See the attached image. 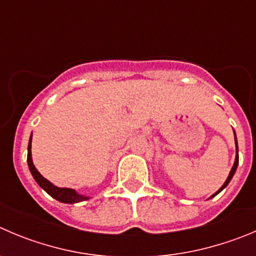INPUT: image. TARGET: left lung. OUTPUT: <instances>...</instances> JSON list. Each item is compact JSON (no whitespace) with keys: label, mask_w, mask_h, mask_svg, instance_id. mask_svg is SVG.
Returning a JSON list of instances; mask_svg holds the SVG:
<instances>
[{"label":"left lung","mask_w":256,"mask_h":256,"mask_svg":"<svg viewBox=\"0 0 256 256\" xmlns=\"http://www.w3.org/2000/svg\"><path fill=\"white\" fill-rule=\"evenodd\" d=\"M234 138H235V144H236V156H235V162H234V166H232V168H231L230 174H228V178H226V181L224 182V184H222V186H221L220 188H218V191H216L215 194H214L212 196L210 197V198H212V197H215L216 194H220V192L222 191V190L225 188L226 186H228V182L231 181V178H232V177H234V174H235V171H236V168H238V164H239V148H238V140H236L235 130H234Z\"/></svg>","instance_id":"1"}]
</instances>
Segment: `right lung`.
Instances as JSON below:
<instances>
[{
    "label": "right lung",
    "instance_id": "1",
    "mask_svg": "<svg viewBox=\"0 0 256 256\" xmlns=\"http://www.w3.org/2000/svg\"><path fill=\"white\" fill-rule=\"evenodd\" d=\"M31 140H32V133L30 136V140H28V168H30L31 174H32L34 180L38 182V186L44 190V191L48 192L52 198L58 200L62 204H78L82 202V201H86L89 200V196H85V194H80L79 192H76L72 188H66V187H58L54 184H51L48 180H46L40 172L36 170L35 164L32 162V154H31Z\"/></svg>",
    "mask_w": 256,
    "mask_h": 256
}]
</instances>
